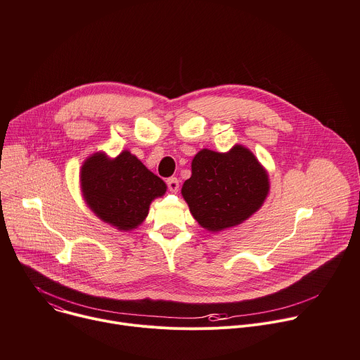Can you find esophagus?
Here are the masks:
<instances>
[{"label":"esophagus","instance_id":"34e87169","mask_svg":"<svg viewBox=\"0 0 360 360\" xmlns=\"http://www.w3.org/2000/svg\"><path fill=\"white\" fill-rule=\"evenodd\" d=\"M167 185H168V188H169L171 192H178V189H179V181H178V178H175V176L168 178V179H167Z\"/></svg>","mask_w":360,"mask_h":360}]
</instances>
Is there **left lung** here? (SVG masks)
I'll use <instances>...</instances> for the list:
<instances>
[{"instance_id":"1","label":"left lung","mask_w":360,"mask_h":360,"mask_svg":"<svg viewBox=\"0 0 360 360\" xmlns=\"http://www.w3.org/2000/svg\"><path fill=\"white\" fill-rule=\"evenodd\" d=\"M182 196L198 224L211 232L236 226L258 211L269 192V178L253 153L235 145L229 152L199 150Z\"/></svg>"}]
</instances>
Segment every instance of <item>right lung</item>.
Instances as JSON below:
<instances>
[{"label": "right lung", "mask_w": 360, "mask_h": 360, "mask_svg": "<svg viewBox=\"0 0 360 360\" xmlns=\"http://www.w3.org/2000/svg\"><path fill=\"white\" fill-rule=\"evenodd\" d=\"M81 189L99 219L131 231L145 221L150 202L167 192V185L129 150H122L114 160L104 152L91 155L81 168Z\"/></svg>", "instance_id": "add662e5"}]
</instances>
